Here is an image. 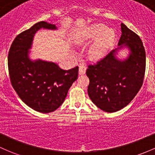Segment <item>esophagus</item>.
I'll return each mask as SVG.
<instances>
[{"label":"esophagus","instance_id":"obj_1","mask_svg":"<svg viewBox=\"0 0 155 155\" xmlns=\"http://www.w3.org/2000/svg\"><path fill=\"white\" fill-rule=\"evenodd\" d=\"M86 72V66L84 63H79V74L83 75Z\"/></svg>","mask_w":155,"mask_h":155}]
</instances>
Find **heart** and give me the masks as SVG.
Returning a JSON list of instances; mask_svg holds the SVG:
<instances>
[{
    "label": "heart",
    "mask_w": 155,
    "mask_h": 155,
    "mask_svg": "<svg viewBox=\"0 0 155 155\" xmlns=\"http://www.w3.org/2000/svg\"><path fill=\"white\" fill-rule=\"evenodd\" d=\"M115 39L114 30L107 29L105 24H93L79 32L76 37V41L83 45L94 40L87 49V56L91 59L98 60L107 54Z\"/></svg>",
    "instance_id": "1"
}]
</instances>
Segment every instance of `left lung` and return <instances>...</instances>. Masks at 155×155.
I'll use <instances>...</instances> for the list:
<instances>
[{
  "mask_svg": "<svg viewBox=\"0 0 155 155\" xmlns=\"http://www.w3.org/2000/svg\"><path fill=\"white\" fill-rule=\"evenodd\" d=\"M118 48L86 71L90 84L87 94L94 104L108 113L118 111L131 102L142 87L146 71V52L135 32L121 24ZM128 50L125 58L122 49Z\"/></svg>",
  "mask_w": 155,
  "mask_h": 155,
  "instance_id": "8db88e82",
  "label": "left lung"
}]
</instances>
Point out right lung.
<instances>
[{
  "mask_svg": "<svg viewBox=\"0 0 155 155\" xmlns=\"http://www.w3.org/2000/svg\"><path fill=\"white\" fill-rule=\"evenodd\" d=\"M41 29L58 30L55 24L40 21L18 35L9 49L8 68L13 88L21 99L33 110L48 114L64 102L77 79L79 68L63 70L53 61L30 58L34 37Z\"/></svg>",
  "mask_w": 155,
  "mask_h": 155,
  "instance_id": "add662e5",
  "label": "right lung"
}]
</instances>
